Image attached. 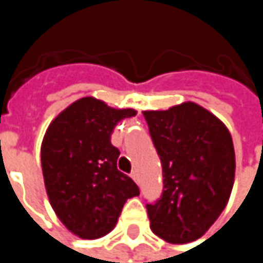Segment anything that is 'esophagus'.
<instances>
[{"label": "esophagus", "mask_w": 263, "mask_h": 263, "mask_svg": "<svg viewBox=\"0 0 263 263\" xmlns=\"http://www.w3.org/2000/svg\"><path fill=\"white\" fill-rule=\"evenodd\" d=\"M131 177L134 181H137V183H138V174H137V171H134V172H132Z\"/></svg>", "instance_id": "1"}]
</instances>
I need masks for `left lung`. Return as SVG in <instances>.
Segmentation results:
<instances>
[{"mask_svg": "<svg viewBox=\"0 0 263 263\" xmlns=\"http://www.w3.org/2000/svg\"><path fill=\"white\" fill-rule=\"evenodd\" d=\"M143 116L163 167V193L146 204L151 230L171 243L196 240L230 198L236 169L232 135L192 102Z\"/></svg>", "mask_w": 263, "mask_h": 263, "instance_id": "left-lung-1", "label": "left lung"}]
</instances>
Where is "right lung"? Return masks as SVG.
I'll use <instances>...</instances> for the list:
<instances>
[{
	"label": "right lung",
	"instance_id": "1",
	"mask_svg": "<svg viewBox=\"0 0 263 263\" xmlns=\"http://www.w3.org/2000/svg\"><path fill=\"white\" fill-rule=\"evenodd\" d=\"M135 114L83 97L45 132L41 163L50 204L62 224L82 239L108 235L126 199L140 195L131 177L117 169L120 151L111 144L116 125Z\"/></svg>",
	"mask_w": 263,
	"mask_h": 263
}]
</instances>
